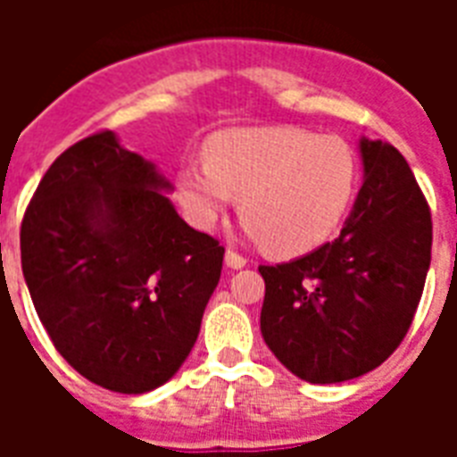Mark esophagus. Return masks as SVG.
Returning a JSON list of instances; mask_svg holds the SVG:
<instances>
[{"mask_svg": "<svg viewBox=\"0 0 457 457\" xmlns=\"http://www.w3.org/2000/svg\"><path fill=\"white\" fill-rule=\"evenodd\" d=\"M225 263H228V268H235V270H239V268H244V265L249 263V258L242 256V253H237L235 249H228L225 251Z\"/></svg>", "mask_w": 457, "mask_h": 457, "instance_id": "esophagus-1", "label": "esophagus"}]
</instances>
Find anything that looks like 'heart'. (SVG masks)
<instances>
[{
	"label": "heart",
	"mask_w": 457,
	"mask_h": 457,
	"mask_svg": "<svg viewBox=\"0 0 457 457\" xmlns=\"http://www.w3.org/2000/svg\"><path fill=\"white\" fill-rule=\"evenodd\" d=\"M351 146L301 128H239L208 142L206 163L178 172V196L196 228H211L239 196L251 237L275 256H299L339 228L355 192Z\"/></svg>",
	"instance_id": "obj_1"
}]
</instances>
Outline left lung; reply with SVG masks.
<instances>
[{
    "label": "left lung",
    "mask_w": 457,
    "mask_h": 457,
    "mask_svg": "<svg viewBox=\"0 0 457 457\" xmlns=\"http://www.w3.org/2000/svg\"><path fill=\"white\" fill-rule=\"evenodd\" d=\"M365 182L341 235L292 263L261 265V332L311 384L379 368L408 334L432 261V213L391 145L361 142Z\"/></svg>",
    "instance_id": "1"
}]
</instances>
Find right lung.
Segmentation results:
<instances>
[{"mask_svg":"<svg viewBox=\"0 0 457 457\" xmlns=\"http://www.w3.org/2000/svg\"><path fill=\"white\" fill-rule=\"evenodd\" d=\"M158 189L154 165L99 130L49 165L21 222L25 285L54 348L118 394L178 372L222 270L220 242Z\"/></svg>","mask_w":457,"mask_h":457,"instance_id":"add662e5","label":"right lung"}]
</instances>
